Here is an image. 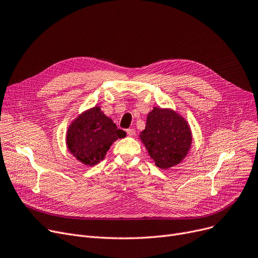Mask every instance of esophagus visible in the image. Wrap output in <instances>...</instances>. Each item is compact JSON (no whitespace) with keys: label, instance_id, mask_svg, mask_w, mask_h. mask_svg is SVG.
<instances>
[{"label":"esophagus","instance_id":"esophagus-1","mask_svg":"<svg viewBox=\"0 0 258 258\" xmlns=\"http://www.w3.org/2000/svg\"><path fill=\"white\" fill-rule=\"evenodd\" d=\"M126 134H127V136H135V135H136V131H135L134 128H128V130H126Z\"/></svg>","mask_w":258,"mask_h":258}]
</instances>
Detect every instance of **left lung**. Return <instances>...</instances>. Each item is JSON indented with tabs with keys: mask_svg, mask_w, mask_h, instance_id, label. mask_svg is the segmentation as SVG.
Wrapping results in <instances>:
<instances>
[{
	"mask_svg": "<svg viewBox=\"0 0 258 258\" xmlns=\"http://www.w3.org/2000/svg\"><path fill=\"white\" fill-rule=\"evenodd\" d=\"M140 139L156 166L168 169L180 164L191 147L192 134L188 122L172 108L155 106L147 114Z\"/></svg>",
	"mask_w": 258,
	"mask_h": 258,
	"instance_id": "obj_1",
	"label": "left lung"
}]
</instances>
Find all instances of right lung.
<instances>
[{
  "instance_id": "obj_1",
  "label": "right lung",
  "mask_w": 258,
  "mask_h": 258,
  "mask_svg": "<svg viewBox=\"0 0 258 258\" xmlns=\"http://www.w3.org/2000/svg\"><path fill=\"white\" fill-rule=\"evenodd\" d=\"M125 132L118 130L111 118L103 114L100 106L95 105L78 115L68 127L66 143L69 152L87 166L98 164Z\"/></svg>"
}]
</instances>
